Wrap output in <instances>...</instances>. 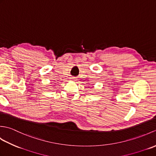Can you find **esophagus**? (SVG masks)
<instances>
[{
    "label": "esophagus",
    "instance_id": "34e87169",
    "mask_svg": "<svg viewBox=\"0 0 156 156\" xmlns=\"http://www.w3.org/2000/svg\"><path fill=\"white\" fill-rule=\"evenodd\" d=\"M71 80H74H74H76V78H75V77H72V78H71Z\"/></svg>",
    "mask_w": 156,
    "mask_h": 156
}]
</instances>
